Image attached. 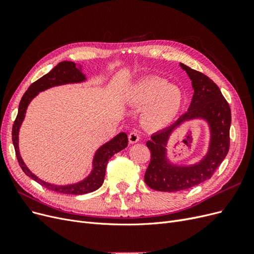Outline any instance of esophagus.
Here are the masks:
<instances>
[{"label":"esophagus","mask_w":254,"mask_h":254,"mask_svg":"<svg viewBox=\"0 0 254 254\" xmlns=\"http://www.w3.org/2000/svg\"><path fill=\"white\" fill-rule=\"evenodd\" d=\"M128 140H129V143H130V144L137 143V142L140 141V135H139V133H137V132L132 131V132H130V133L128 134Z\"/></svg>","instance_id":"1"}]
</instances>
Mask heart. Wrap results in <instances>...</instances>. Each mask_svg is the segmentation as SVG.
<instances>
[{"instance_id": "obj_1", "label": "heart", "mask_w": 254, "mask_h": 254, "mask_svg": "<svg viewBox=\"0 0 254 254\" xmlns=\"http://www.w3.org/2000/svg\"><path fill=\"white\" fill-rule=\"evenodd\" d=\"M127 102L134 107H144L141 122L149 130L170 126L180 112L184 102L183 91L160 77H148L129 86Z\"/></svg>"}]
</instances>
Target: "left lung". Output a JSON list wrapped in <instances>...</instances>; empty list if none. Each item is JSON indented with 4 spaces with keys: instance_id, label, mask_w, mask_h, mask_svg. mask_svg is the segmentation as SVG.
Here are the masks:
<instances>
[{
    "instance_id": "left-lung-1",
    "label": "left lung",
    "mask_w": 254,
    "mask_h": 254,
    "mask_svg": "<svg viewBox=\"0 0 254 254\" xmlns=\"http://www.w3.org/2000/svg\"><path fill=\"white\" fill-rule=\"evenodd\" d=\"M187 72L194 89L188 112L170 127L151 135L146 145L151 152L144 180L152 190L179 191L190 189L210 179L229 151L231 110L218 86L204 74L180 64ZM204 120L209 128L210 139L205 156L194 165H177L168 158L167 144L176 128L190 120Z\"/></svg>"
}]
</instances>
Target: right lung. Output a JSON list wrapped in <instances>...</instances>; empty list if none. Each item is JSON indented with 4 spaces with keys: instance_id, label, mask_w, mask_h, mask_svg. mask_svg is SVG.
I'll return each mask as SVG.
<instances>
[{
    "instance_id": "right-lung-1",
    "label": "right lung",
    "mask_w": 254,
    "mask_h": 254,
    "mask_svg": "<svg viewBox=\"0 0 254 254\" xmlns=\"http://www.w3.org/2000/svg\"><path fill=\"white\" fill-rule=\"evenodd\" d=\"M87 81L86 75L82 73L81 65L74 64L72 61H63L58 64L51 72L45 74L40 79H38L34 83H32L27 89V91L22 96L21 102L19 105V111L17 119L13 123L12 126V143L16 150V156L18 162L22 168V171L27 175L29 178H32L36 182L41 184L42 187L49 190L58 191L63 194H71V195H82L94 191L102 187L105 179L106 167L108 164V161L115 153L123 150L127 147L128 137L125 132H120L108 142H106L102 146H99L94 153L93 160H92V170L89 175L80 181L70 184H55L50 183L40 179L39 177L35 175L29 170L27 165L23 161L20 149H19V132L22 126V123L25 119L26 110L30 102L40 93L48 89L57 86H64L68 83H81Z\"/></svg>"
}]
</instances>
